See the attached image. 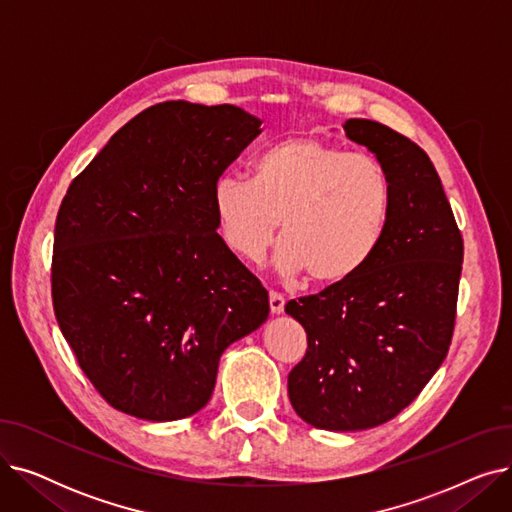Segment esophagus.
I'll return each instance as SVG.
<instances>
[{
  "label": "esophagus",
  "instance_id": "obj_1",
  "mask_svg": "<svg viewBox=\"0 0 512 512\" xmlns=\"http://www.w3.org/2000/svg\"><path fill=\"white\" fill-rule=\"evenodd\" d=\"M284 305H286V299L282 297L280 292H276V290H272L270 292V309H272V313H282L284 311Z\"/></svg>",
  "mask_w": 512,
  "mask_h": 512
}]
</instances>
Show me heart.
<instances>
[{"instance_id": "b5f03b06", "label": "heart", "mask_w": 512, "mask_h": 512, "mask_svg": "<svg viewBox=\"0 0 512 512\" xmlns=\"http://www.w3.org/2000/svg\"><path fill=\"white\" fill-rule=\"evenodd\" d=\"M390 207L392 180L378 157L315 134L267 147L253 180L226 174L213 184V211L232 253L261 259L280 224L278 270L307 274L317 286L344 284L363 270L386 234Z\"/></svg>"}]
</instances>
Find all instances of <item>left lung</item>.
Returning a JSON list of instances; mask_svg holds the SVG:
<instances>
[{
	"label": "left lung",
	"mask_w": 512,
	"mask_h": 512,
	"mask_svg": "<svg viewBox=\"0 0 512 512\" xmlns=\"http://www.w3.org/2000/svg\"><path fill=\"white\" fill-rule=\"evenodd\" d=\"M346 137L386 166V234L344 284L288 301L307 353L288 373L297 415L317 429L357 432L394 419L448 355L463 270V236L427 153L380 122L351 118Z\"/></svg>",
	"instance_id": "1"
}]
</instances>
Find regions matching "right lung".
<instances>
[{
  "instance_id": "right-lung-1",
  "label": "right lung",
  "mask_w": 512,
  "mask_h": 512,
  "mask_svg": "<svg viewBox=\"0 0 512 512\" xmlns=\"http://www.w3.org/2000/svg\"><path fill=\"white\" fill-rule=\"evenodd\" d=\"M259 126L234 105H151L60 205L53 311L80 369L126 415L174 421L201 411L222 353L270 313L267 290L215 232L213 211V184Z\"/></svg>"
}]
</instances>
